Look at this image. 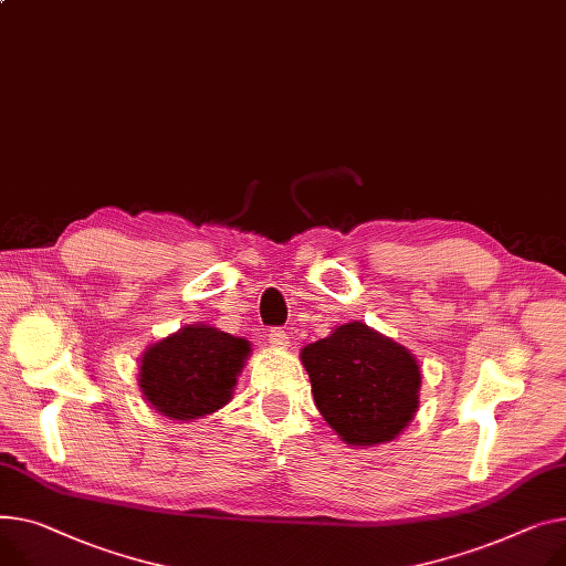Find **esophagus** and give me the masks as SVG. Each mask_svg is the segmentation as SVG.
Here are the masks:
<instances>
[{
	"label": "esophagus",
	"instance_id": "34e87169",
	"mask_svg": "<svg viewBox=\"0 0 566 566\" xmlns=\"http://www.w3.org/2000/svg\"><path fill=\"white\" fill-rule=\"evenodd\" d=\"M289 334L282 329V327H273L271 332H269V344L273 346V348H286L289 346Z\"/></svg>",
	"mask_w": 566,
	"mask_h": 566
}]
</instances>
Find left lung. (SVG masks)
<instances>
[{
  "mask_svg": "<svg viewBox=\"0 0 566 566\" xmlns=\"http://www.w3.org/2000/svg\"><path fill=\"white\" fill-rule=\"evenodd\" d=\"M327 426L355 448L394 441L419 409L421 366L394 338L361 321L336 325L300 350Z\"/></svg>",
  "mask_w": 566,
  "mask_h": 566,
  "instance_id": "1",
  "label": "left lung"
}]
</instances>
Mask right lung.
<instances>
[{"mask_svg":"<svg viewBox=\"0 0 566 566\" xmlns=\"http://www.w3.org/2000/svg\"><path fill=\"white\" fill-rule=\"evenodd\" d=\"M252 344L207 323L184 325L140 355L143 398L170 421H198L232 400Z\"/></svg>","mask_w":566,"mask_h":566,"instance_id":"add662e5","label":"right lung"}]
</instances>
